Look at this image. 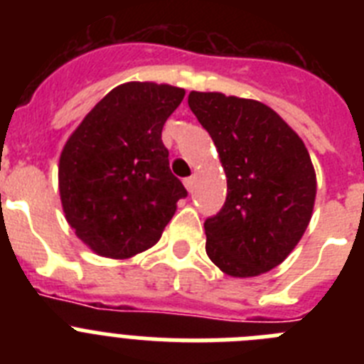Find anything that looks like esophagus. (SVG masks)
I'll return each mask as SVG.
<instances>
[{
	"label": "esophagus",
	"mask_w": 364,
	"mask_h": 364,
	"mask_svg": "<svg viewBox=\"0 0 364 364\" xmlns=\"http://www.w3.org/2000/svg\"><path fill=\"white\" fill-rule=\"evenodd\" d=\"M184 186L186 189H188L189 193L193 191V186H195V176H188V178H184Z\"/></svg>",
	"instance_id": "esophagus-1"
}]
</instances>
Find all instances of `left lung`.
Listing matches in <instances>:
<instances>
[{
    "instance_id": "left-lung-1",
    "label": "left lung",
    "mask_w": 364,
    "mask_h": 364,
    "mask_svg": "<svg viewBox=\"0 0 364 364\" xmlns=\"http://www.w3.org/2000/svg\"><path fill=\"white\" fill-rule=\"evenodd\" d=\"M189 109L217 146L226 202L205 218V252L231 277H255L297 246L314 210L315 171L299 134L257 100L189 92Z\"/></svg>"
}]
</instances>
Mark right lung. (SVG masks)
Returning <instances> with one entry per match:
<instances>
[{
    "mask_svg": "<svg viewBox=\"0 0 364 364\" xmlns=\"http://www.w3.org/2000/svg\"><path fill=\"white\" fill-rule=\"evenodd\" d=\"M180 87L129 82L112 89L70 134L60 156V197L80 239L127 259L159 242L188 191L169 169L162 127Z\"/></svg>",
    "mask_w": 364,
    "mask_h": 364,
    "instance_id": "right-lung-1",
    "label": "right lung"
}]
</instances>
